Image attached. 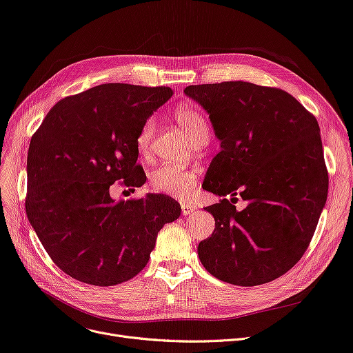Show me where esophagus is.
<instances>
[{"label":"esophagus","mask_w":353,"mask_h":353,"mask_svg":"<svg viewBox=\"0 0 353 353\" xmlns=\"http://www.w3.org/2000/svg\"><path fill=\"white\" fill-rule=\"evenodd\" d=\"M196 210V208L193 205H189V203H181V213L183 216H189Z\"/></svg>","instance_id":"1"}]
</instances>
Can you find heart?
I'll return each instance as SVG.
<instances>
[{
    "mask_svg": "<svg viewBox=\"0 0 353 353\" xmlns=\"http://www.w3.org/2000/svg\"><path fill=\"white\" fill-rule=\"evenodd\" d=\"M174 119L186 132L196 145L201 141H209V125L199 111L193 107L183 105L176 110ZM156 132V117H148L139 130L136 144L139 152L145 154L150 150V144ZM150 186L154 192L184 199L192 194L197 186V173L181 167L164 164L156 169L150 176Z\"/></svg>",
    "mask_w": 353,
    "mask_h": 353,
    "instance_id": "b5f03b06",
    "label": "heart"
}]
</instances>
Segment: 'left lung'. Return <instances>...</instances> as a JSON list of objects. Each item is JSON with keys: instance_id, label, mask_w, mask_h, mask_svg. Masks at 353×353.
<instances>
[{"instance_id": "left-lung-1", "label": "left lung", "mask_w": 353, "mask_h": 353, "mask_svg": "<svg viewBox=\"0 0 353 353\" xmlns=\"http://www.w3.org/2000/svg\"><path fill=\"white\" fill-rule=\"evenodd\" d=\"M220 140L205 190L214 232L199 243L201 265L236 286L272 282L301 261L327 197L319 124L289 92L248 81L189 85ZM229 194L232 201L225 197ZM248 201L240 212L235 196Z\"/></svg>"}]
</instances>
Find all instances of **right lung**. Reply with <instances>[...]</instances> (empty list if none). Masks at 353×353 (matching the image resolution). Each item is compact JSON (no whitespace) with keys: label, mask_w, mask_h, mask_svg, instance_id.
<instances>
[{"label":"right lung","mask_w":353,"mask_h":353,"mask_svg":"<svg viewBox=\"0 0 353 353\" xmlns=\"http://www.w3.org/2000/svg\"><path fill=\"white\" fill-rule=\"evenodd\" d=\"M173 96L170 87L108 83L65 97L31 137L27 157L30 225L52 262L72 279L114 286L140 273L179 203L147 193L116 201L110 186L144 184L136 139Z\"/></svg>","instance_id":"add662e5"}]
</instances>
